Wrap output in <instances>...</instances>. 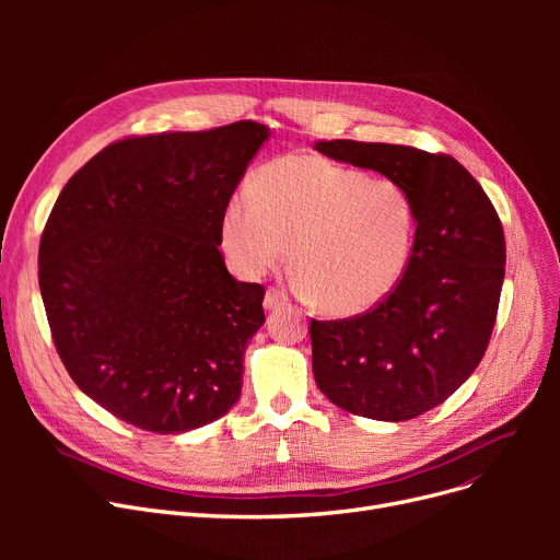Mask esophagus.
Wrapping results in <instances>:
<instances>
[{
    "mask_svg": "<svg viewBox=\"0 0 560 560\" xmlns=\"http://www.w3.org/2000/svg\"><path fill=\"white\" fill-rule=\"evenodd\" d=\"M285 304H288V295H285V292H281V290H277V288H270L268 292H265V300H262L265 311H277V308H281V306H285Z\"/></svg>",
    "mask_w": 560,
    "mask_h": 560,
    "instance_id": "34e87169",
    "label": "esophagus"
}]
</instances>
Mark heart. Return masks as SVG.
Wrapping results in <instances>:
<instances>
[{
	"mask_svg": "<svg viewBox=\"0 0 560 560\" xmlns=\"http://www.w3.org/2000/svg\"><path fill=\"white\" fill-rule=\"evenodd\" d=\"M416 203L393 179L315 154H288L258 170L252 192H235L220 218V245L245 279L288 254L295 285L331 317L386 302L413 258Z\"/></svg>",
	"mask_w": 560,
	"mask_h": 560,
	"instance_id": "heart-1",
	"label": "heart"
}]
</instances>
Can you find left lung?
I'll return each mask as SVG.
<instances>
[{"label":"left lung","mask_w":560,"mask_h":560,"mask_svg":"<svg viewBox=\"0 0 560 560\" xmlns=\"http://www.w3.org/2000/svg\"><path fill=\"white\" fill-rule=\"evenodd\" d=\"M313 147L399 182L418 215L413 258L386 302L359 317L311 322L315 384L347 413L413 420L454 395L486 354L504 283L502 222L447 154L357 140Z\"/></svg>","instance_id":"left-lung-1"}]
</instances>
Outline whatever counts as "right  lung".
<instances>
[{
    "mask_svg": "<svg viewBox=\"0 0 560 560\" xmlns=\"http://www.w3.org/2000/svg\"><path fill=\"white\" fill-rule=\"evenodd\" d=\"M268 138L243 120L120 140L58 195L40 295L66 370L117 420L186 433L241 399L265 290L229 275L220 218Z\"/></svg>",
    "mask_w": 560,
    "mask_h": 560,
    "instance_id": "1",
    "label": "right lung"
}]
</instances>
